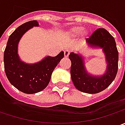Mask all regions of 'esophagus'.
<instances>
[{
	"label": "esophagus",
	"instance_id": "34e87169",
	"mask_svg": "<svg viewBox=\"0 0 125 125\" xmlns=\"http://www.w3.org/2000/svg\"><path fill=\"white\" fill-rule=\"evenodd\" d=\"M70 51L69 50H65V51H64V55H65V58H67L68 56H69V55H70Z\"/></svg>",
	"mask_w": 125,
	"mask_h": 125
}]
</instances>
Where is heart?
Here are the masks:
<instances>
[{"mask_svg":"<svg viewBox=\"0 0 125 125\" xmlns=\"http://www.w3.org/2000/svg\"><path fill=\"white\" fill-rule=\"evenodd\" d=\"M83 27L80 26H74L71 28L70 30L67 31V35L70 37H77L81 32L83 31ZM83 38L87 35V32H83Z\"/></svg>","mask_w":125,"mask_h":125,"instance_id":"1","label":"heart"}]
</instances>
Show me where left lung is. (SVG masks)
<instances>
[{"mask_svg":"<svg viewBox=\"0 0 125 125\" xmlns=\"http://www.w3.org/2000/svg\"><path fill=\"white\" fill-rule=\"evenodd\" d=\"M88 45L103 49L107 62L106 70L102 76L90 74L85 67L81 55L72 52L69 55L71 60V77L76 88L89 94L102 92L115 79L118 68V51L115 39L104 28H99L86 39Z\"/></svg>","mask_w":125,"mask_h":125,"instance_id":"8db88e82","label":"left lung"}]
</instances>
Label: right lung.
Here are the masks:
<instances>
[{"mask_svg":"<svg viewBox=\"0 0 125 125\" xmlns=\"http://www.w3.org/2000/svg\"><path fill=\"white\" fill-rule=\"evenodd\" d=\"M33 26H39L35 20L18 27L10 35L4 51V67L7 79L16 88L26 94L37 93L46 88L53 71L64 58V52L61 51L55 57L47 56L35 64L20 60L18 44L23 34Z\"/></svg>","mask_w":125,"mask_h":125,"instance_id":"right-lung-1","label":"right lung"}]
</instances>
